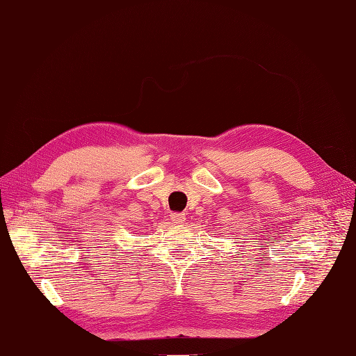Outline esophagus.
I'll return each mask as SVG.
<instances>
[{
    "label": "esophagus",
    "mask_w": 356,
    "mask_h": 356,
    "mask_svg": "<svg viewBox=\"0 0 356 356\" xmlns=\"http://www.w3.org/2000/svg\"><path fill=\"white\" fill-rule=\"evenodd\" d=\"M170 219H172L173 224L179 225V224H183L184 220H186V215H184V213H179V211H173L172 215H170Z\"/></svg>",
    "instance_id": "obj_1"
}]
</instances>
